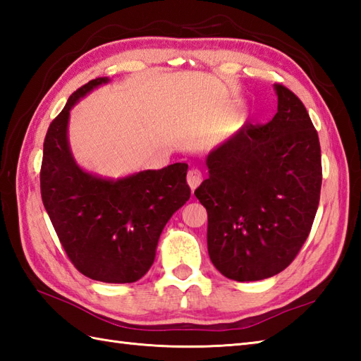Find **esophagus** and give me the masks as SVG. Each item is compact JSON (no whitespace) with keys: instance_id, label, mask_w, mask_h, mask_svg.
<instances>
[{"instance_id":"34e87169","label":"esophagus","mask_w":361,"mask_h":361,"mask_svg":"<svg viewBox=\"0 0 361 361\" xmlns=\"http://www.w3.org/2000/svg\"><path fill=\"white\" fill-rule=\"evenodd\" d=\"M202 180H203V176H202V172L198 171V169H190V171L188 172V185L192 190H195L198 188V185H200Z\"/></svg>"}]
</instances>
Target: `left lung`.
<instances>
[{
	"label": "left lung",
	"mask_w": 361,
	"mask_h": 361,
	"mask_svg": "<svg viewBox=\"0 0 361 361\" xmlns=\"http://www.w3.org/2000/svg\"><path fill=\"white\" fill-rule=\"evenodd\" d=\"M278 113L214 149L195 189L208 211L211 262L228 279L271 278L293 262L319 204L321 147L299 97L274 83Z\"/></svg>",
	"instance_id": "obj_1"
}]
</instances>
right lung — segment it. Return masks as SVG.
<instances>
[{
	"mask_svg": "<svg viewBox=\"0 0 361 361\" xmlns=\"http://www.w3.org/2000/svg\"><path fill=\"white\" fill-rule=\"evenodd\" d=\"M109 78H97L68 99L43 144L40 189L44 209L65 252L87 278L127 283L141 279L155 260L161 231L190 197L188 164L101 178L83 171L68 144L73 106Z\"/></svg>",
	"mask_w": 361,
	"mask_h": 361,
	"instance_id": "add662e5",
	"label": "right lung"
}]
</instances>
